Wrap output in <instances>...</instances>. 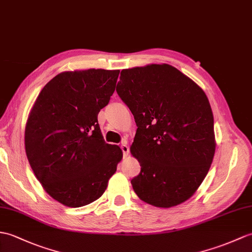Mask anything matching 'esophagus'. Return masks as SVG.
Listing matches in <instances>:
<instances>
[{
	"label": "esophagus",
	"mask_w": 252,
	"mask_h": 252,
	"mask_svg": "<svg viewBox=\"0 0 252 252\" xmlns=\"http://www.w3.org/2000/svg\"><path fill=\"white\" fill-rule=\"evenodd\" d=\"M120 147H121L122 153H124V156H125V157H126V156L128 155V151H130V149H128V146H127L126 142H124V143H122V145L120 146Z\"/></svg>",
	"instance_id": "obj_1"
}]
</instances>
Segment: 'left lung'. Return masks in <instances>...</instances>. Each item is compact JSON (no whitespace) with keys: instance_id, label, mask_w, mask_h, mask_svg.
<instances>
[{"instance_id":"obj_1","label":"left lung","mask_w":252,"mask_h":252,"mask_svg":"<svg viewBox=\"0 0 252 252\" xmlns=\"http://www.w3.org/2000/svg\"><path fill=\"white\" fill-rule=\"evenodd\" d=\"M116 91L135 119L131 180L140 200L169 208L194 194L209 171L216 143L205 92L169 64L122 69Z\"/></svg>"}]
</instances>
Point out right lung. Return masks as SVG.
Returning <instances> with one entry per match:
<instances>
[{
  "mask_svg": "<svg viewBox=\"0 0 252 252\" xmlns=\"http://www.w3.org/2000/svg\"><path fill=\"white\" fill-rule=\"evenodd\" d=\"M119 73L90 68L58 74L40 91L29 115V163L45 191L67 207L101 197L122 159L119 146L105 143L97 122Z\"/></svg>",
  "mask_w": 252,
  "mask_h": 252,
  "instance_id": "obj_1",
  "label": "right lung"
}]
</instances>
